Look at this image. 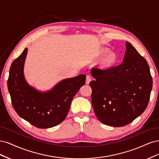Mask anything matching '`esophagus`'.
Here are the masks:
<instances>
[{"instance_id":"esophagus-1","label":"esophagus","mask_w":159,"mask_h":159,"mask_svg":"<svg viewBox=\"0 0 159 159\" xmlns=\"http://www.w3.org/2000/svg\"><path fill=\"white\" fill-rule=\"evenodd\" d=\"M91 81V76L90 75H86V84H89L90 83V82Z\"/></svg>"}]
</instances>
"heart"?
I'll return each mask as SVG.
<instances>
[{
  "label": "heart",
  "mask_w": 159,
  "mask_h": 159,
  "mask_svg": "<svg viewBox=\"0 0 159 159\" xmlns=\"http://www.w3.org/2000/svg\"><path fill=\"white\" fill-rule=\"evenodd\" d=\"M116 61V54L114 53H110L106 55L104 62L106 65H110L111 64H113L114 63H115Z\"/></svg>",
  "instance_id": "obj_1"
}]
</instances>
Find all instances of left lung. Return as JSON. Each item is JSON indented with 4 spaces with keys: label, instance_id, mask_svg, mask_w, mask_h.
<instances>
[{
    "label": "left lung",
    "instance_id": "1",
    "mask_svg": "<svg viewBox=\"0 0 159 159\" xmlns=\"http://www.w3.org/2000/svg\"><path fill=\"white\" fill-rule=\"evenodd\" d=\"M123 63L108 69L94 67L91 75V100L100 121L122 127L130 124L147 108L152 79L146 59L129 42Z\"/></svg>",
    "mask_w": 159,
    "mask_h": 159
}]
</instances>
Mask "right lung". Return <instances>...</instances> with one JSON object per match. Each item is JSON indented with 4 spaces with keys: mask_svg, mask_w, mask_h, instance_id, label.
I'll return each instance as SVG.
<instances>
[{
    "mask_svg": "<svg viewBox=\"0 0 159 159\" xmlns=\"http://www.w3.org/2000/svg\"><path fill=\"white\" fill-rule=\"evenodd\" d=\"M25 48L12 62L8 79V89L14 110L30 124L45 129L62 122L68 114L71 101L85 84L86 75L65 79L52 90L42 93L30 86L23 75Z\"/></svg>",
    "mask_w": 159,
    "mask_h": 159,
    "instance_id": "add662e5",
    "label": "right lung"
}]
</instances>
